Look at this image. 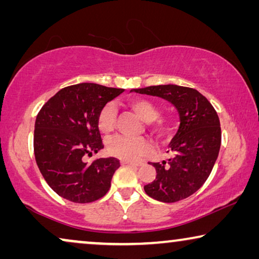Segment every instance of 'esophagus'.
<instances>
[{"label":"esophagus","instance_id":"34e87169","mask_svg":"<svg viewBox=\"0 0 259 259\" xmlns=\"http://www.w3.org/2000/svg\"><path fill=\"white\" fill-rule=\"evenodd\" d=\"M121 165H131V166H141L143 161H132V160H121Z\"/></svg>","mask_w":259,"mask_h":259}]
</instances>
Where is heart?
I'll return each instance as SVG.
<instances>
[{"mask_svg":"<svg viewBox=\"0 0 259 259\" xmlns=\"http://www.w3.org/2000/svg\"><path fill=\"white\" fill-rule=\"evenodd\" d=\"M127 104L144 121L147 128L159 139L167 137L171 133L173 123L167 116H158V108L150 100L143 98H131ZM98 127L101 133H111L115 127L116 109L113 104H106L98 113ZM152 148L150 140L146 138H128L116 136L108 141V153L122 160H133L141 154L147 153Z\"/></svg>","mask_w":259,"mask_h":259,"instance_id":"b5f03b06","label":"heart"}]
</instances>
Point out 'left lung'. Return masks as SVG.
Wrapping results in <instances>:
<instances>
[{
  "instance_id": "8db88e82",
  "label": "left lung",
  "mask_w": 259,
  "mask_h": 259,
  "mask_svg": "<svg viewBox=\"0 0 259 259\" xmlns=\"http://www.w3.org/2000/svg\"><path fill=\"white\" fill-rule=\"evenodd\" d=\"M155 95L178 109L180 126L167 152V161L148 162L155 167L154 180L145 192L162 203L185 199L203 186L213 168L222 143L221 122L210 101L197 90L177 84H159L133 90Z\"/></svg>"
}]
</instances>
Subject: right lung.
Masks as SVG:
<instances>
[{
  "mask_svg": "<svg viewBox=\"0 0 259 259\" xmlns=\"http://www.w3.org/2000/svg\"><path fill=\"white\" fill-rule=\"evenodd\" d=\"M123 90L98 83L62 88L38 112L34 130L35 160L52 190L73 203L86 204L108 192L119 168L116 158H84L104 148L98 113Z\"/></svg>",
  "mask_w": 259,
  "mask_h": 259,
  "instance_id": "1",
  "label": "right lung"
}]
</instances>
